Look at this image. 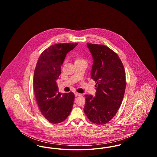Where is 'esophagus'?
<instances>
[{
    "mask_svg": "<svg viewBox=\"0 0 157 157\" xmlns=\"http://www.w3.org/2000/svg\"><path fill=\"white\" fill-rule=\"evenodd\" d=\"M82 95L81 94H79V93H78V92H75V97H78V96H81Z\"/></svg>",
    "mask_w": 157,
    "mask_h": 157,
    "instance_id": "obj_1",
    "label": "esophagus"
}]
</instances>
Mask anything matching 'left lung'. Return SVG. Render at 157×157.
<instances>
[{
    "mask_svg": "<svg viewBox=\"0 0 157 157\" xmlns=\"http://www.w3.org/2000/svg\"><path fill=\"white\" fill-rule=\"evenodd\" d=\"M94 62L91 78L96 82L95 97L85 95L83 111L93 123L103 125L118 112L126 88L125 72L118 55L103 45L87 44Z\"/></svg>",
    "mask_w": 157,
    "mask_h": 157,
    "instance_id": "left-lung-1",
    "label": "left lung"
}]
</instances>
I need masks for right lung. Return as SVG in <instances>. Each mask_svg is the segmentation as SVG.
<instances>
[{
	"instance_id": "right-lung-1",
	"label": "right lung",
	"mask_w": 157,
	"mask_h": 157,
	"mask_svg": "<svg viewBox=\"0 0 157 157\" xmlns=\"http://www.w3.org/2000/svg\"><path fill=\"white\" fill-rule=\"evenodd\" d=\"M78 44L51 46L41 53L35 69L33 90L37 105L44 117L52 124L64 121L72 109L74 94L59 92L56 81L67 54Z\"/></svg>"
}]
</instances>
